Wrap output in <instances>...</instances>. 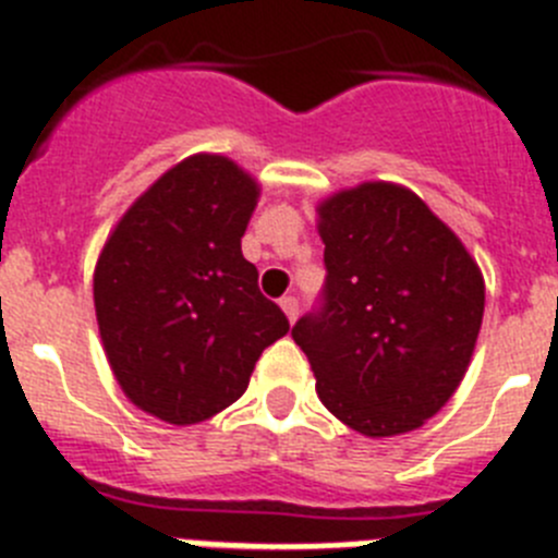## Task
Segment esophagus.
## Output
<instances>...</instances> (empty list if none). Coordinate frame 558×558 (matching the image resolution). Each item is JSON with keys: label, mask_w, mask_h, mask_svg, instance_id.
I'll return each mask as SVG.
<instances>
[{"label": "esophagus", "mask_w": 558, "mask_h": 558, "mask_svg": "<svg viewBox=\"0 0 558 558\" xmlns=\"http://www.w3.org/2000/svg\"><path fill=\"white\" fill-rule=\"evenodd\" d=\"M279 304H282L284 315H288L290 324H293L295 318H299V299H295V295H284V299Z\"/></svg>", "instance_id": "1"}]
</instances>
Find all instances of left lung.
<instances>
[{
	"label": "left lung",
	"instance_id": "8db88e82",
	"mask_svg": "<svg viewBox=\"0 0 558 558\" xmlns=\"http://www.w3.org/2000/svg\"><path fill=\"white\" fill-rule=\"evenodd\" d=\"M324 279L293 327L315 391L363 436L416 430L445 408L483 322V276L411 190L363 184L318 209Z\"/></svg>",
	"mask_w": 558,
	"mask_h": 558
}]
</instances>
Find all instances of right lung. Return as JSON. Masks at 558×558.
<instances>
[{
    "label": "right lung",
    "instance_id": "right-lung-1",
    "mask_svg": "<svg viewBox=\"0 0 558 558\" xmlns=\"http://www.w3.org/2000/svg\"><path fill=\"white\" fill-rule=\"evenodd\" d=\"M254 206L256 184L234 161L192 156L125 211L100 254L95 310L113 377L170 425L236 402L290 329L240 248Z\"/></svg>",
    "mask_w": 558,
    "mask_h": 558
}]
</instances>
